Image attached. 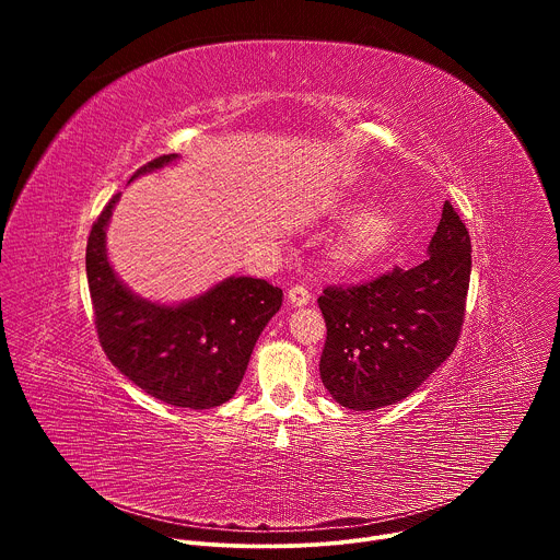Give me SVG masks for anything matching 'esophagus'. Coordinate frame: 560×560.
<instances>
[{"label":"esophagus","instance_id":"1","mask_svg":"<svg viewBox=\"0 0 560 560\" xmlns=\"http://www.w3.org/2000/svg\"><path fill=\"white\" fill-rule=\"evenodd\" d=\"M310 299H312V296H310V292H307L305 285H294V288H290V292H288V301H290V305H294V307L307 305Z\"/></svg>","mask_w":560,"mask_h":560}]
</instances>
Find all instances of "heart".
I'll list each match as a JSON object with an SVG mask.
<instances>
[{
    "mask_svg": "<svg viewBox=\"0 0 560 560\" xmlns=\"http://www.w3.org/2000/svg\"><path fill=\"white\" fill-rule=\"evenodd\" d=\"M357 203L343 201L335 206L337 217H348ZM396 219L383 208H370L352 219L339 244V261L346 268H370L385 259L396 242Z\"/></svg>",
    "mask_w": 560,
    "mask_h": 560,
    "instance_id": "obj_1",
    "label": "heart"
}]
</instances>
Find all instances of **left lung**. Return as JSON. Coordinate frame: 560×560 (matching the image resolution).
<instances>
[{
    "mask_svg": "<svg viewBox=\"0 0 560 560\" xmlns=\"http://www.w3.org/2000/svg\"><path fill=\"white\" fill-rule=\"evenodd\" d=\"M471 272V244L450 201L428 259L318 296L328 339L322 381L337 404L365 412L410 396L454 350Z\"/></svg>",
    "mask_w": 560,
    "mask_h": 560,
    "instance_id": "left-lung-1",
    "label": "left lung"
}]
</instances>
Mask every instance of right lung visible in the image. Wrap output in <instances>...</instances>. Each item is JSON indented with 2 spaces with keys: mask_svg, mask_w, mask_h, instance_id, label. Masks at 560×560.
<instances>
[{
  "mask_svg": "<svg viewBox=\"0 0 560 560\" xmlns=\"http://www.w3.org/2000/svg\"><path fill=\"white\" fill-rule=\"evenodd\" d=\"M177 162L179 154L159 156L130 182ZM119 197L93 223L86 246L100 343L128 381L159 401L190 410L217 408L238 389L283 292L264 279L228 277L179 303L139 296L119 279L106 250V230Z\"/></svg>",
  "mask_w": 560,
  "mask_h": 560,
  "instance_id": "add662e5",
  "label": "right lung"
}]
</instances>
